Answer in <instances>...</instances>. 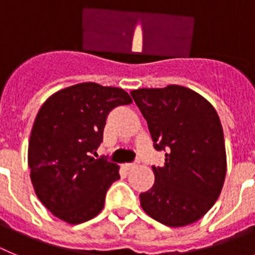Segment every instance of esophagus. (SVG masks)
<instances>
[{"label": "esophagus", "instance_id": "1", "mask_svg": "<svg viewBox=\"0 0 255 255\" xmlns=\"http://www.w3.org/2000/svg\"><path fill=\"white\" fill-rule=\"evenodd\" d=\"M125 167L127 169V170H130V169H133V167H136V164H125Z\"/></svg>", "mask_w": 255, "mask_h": 255}]
</instances>
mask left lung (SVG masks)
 <instances>
[{
    "label": "left lung",
    "mask_w": 255,
    "mask_h": 255,
    "mask_svg": "<svg viewBox=\"0 0 255 255\" xmlns=\"http://www.w3.org/2000/svg\"><path fill=\"white\" fill-rule=\"evenodd\" d=\"M130 95L147 121L153 147L165 151L164 166H152V188L139 194L142 208L170 228L198 221L215 205L226 176L219 114L203 96L179 85Z\"/></svg>",
    "instance_id": "obj_1"
}]
</instances>
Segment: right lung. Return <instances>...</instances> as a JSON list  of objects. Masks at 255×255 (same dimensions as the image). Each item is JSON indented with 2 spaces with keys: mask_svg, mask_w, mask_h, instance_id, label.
I'll use <instances>...</instances> for the list:
<instances>
[{
  "mask_svg": "<svg viewBox=\"0 0 255 255\" xmlns=\"http://www.w3.org/2000/svg\"><path fill=\"white\" fill-rule=\"evenodd\" d=\"M132 103L123 89L82 82L45 100L31 129L27 164L36 197L62 221H89L104 207L119 166L94 159L109 112Z\"/></svg>",
  "mask_w": 255,
  "mask_h": 255,
  "instance_id": "obj_1",
  "label": "right lung"
}]
</instances>
